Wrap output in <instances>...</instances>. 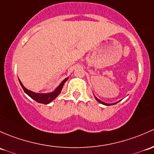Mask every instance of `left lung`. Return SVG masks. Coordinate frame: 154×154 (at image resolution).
I'll return each instance as SVG.
<instances>
[{
    "instance_id": "obj_1",
    "label": "left lung",
    "mask_w": 154,
    "mask_h": 154,
    "mask_svg": "<svg viewBox=\"0 0 154 154\" xmlns=\"http://www.w3.org/2000/svg\"><path fill=\"white\" fill-rule=\"evenodd\" d=\"M95 98H96V97H95ZM96 100H97L98 101H99V103H101V104H104V105H107V106H110V105H112V104H116V103H118V101H117V102L113 103V104H107V103H104V102H103V101H100V100H99V99H98L97 98H96Z\"/></svg>"
}]
</instances>
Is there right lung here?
<instances>
[{"label": "right lung", "mask_w": 154, "mask_h": 154, "mask_svg": "<svg viewBox=\"0 0 154 154\" xmlns=\"http://www.w3.org/2000/svg\"><path fill=\"white\" fill-rule=\"evenodd\" d=\"M67 79H68V78H66V79H64V80L63 81L61 84H60L59 86L55 89V91L53 92V93H34V92H32V91H30V90H27L26 88H25L24 87H23V85H22V83L20 82V80H19V82H20V85H21L22 88H23V90H24L25 93H26L28 96H30L32 99H34L35 101H36L37 102H38V103L47 104H49V103L51 102L53 100H54V99H55V98L58 96V95H59V93H61V89H62L64 83H65L66 81L67 80Z\"/></svg>", "instance_id": "obj_1"}]
</instances>
